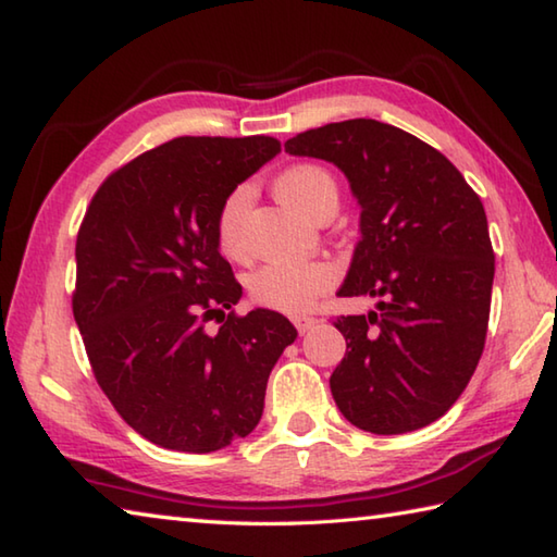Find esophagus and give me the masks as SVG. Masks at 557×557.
Listing matches in <instances>:
<instances>
[{
  "mask_svg": "<svg viewBox=\"0 0 557 557\" xmlns=\"http://www.w3.org/2000/svg\"><path fill=\"white\" fill-rule=\"evenodd\" d=\"M293 324H296V330L300 334H306V332H310L314 327V324H318V320L306 318V314H302V318H293Z\"/></svg>",
  "mask_w": 557,
  "mask_h": 557,
  "instance_id": "esophagus-1",
  "label": "esophagus"
}]
</instances>
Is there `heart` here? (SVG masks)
I'll list each match as a JSON object with an SVG mask.
<instances>
[{"instance_id": "1", "label": "heart", "mask_w": 557, "mask_h": 557, "mask_svg": "<svg viewBox=\"0 0 557 557\" xmlns=\"http://www.w3.org/2000/svg\"><path fill=\"white\" fill-rule=\"evenodd\" d=\"M276 194L283 203L310 215L327 198H337V186L330 172L318 164H293L278 174ZM251 203V188L247 184L235 186L215 215V237L225 255H237L243 245V225ZM334 281V269L318 259H271L249 274V293L261 306L302 312L312 306L320 293Z\"/></svg>"}]
</instances>
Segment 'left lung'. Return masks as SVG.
I'll use <instances>...</instances> for the list:
<instances>
[{"mask_svg": "<svg viewBox=\"0 0 557 557\" xmlns=\"http://www.w3.org/2000/svg\"><path fill=\"white\" fill-rule=\"evenodd\" d=\"M283 148L339 166L361 206L337 296L377 298V310L334 322L346 339L330 377L339 412L383 436L436 422L485 349L495 251L480 196L432 145L373 119L327 123Z\"/></svg>", "mask_w": 557, "mask_h": 557, "instance_id": "obj_1", "label": "left lung"}]
</instances>
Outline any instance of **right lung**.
<instances>
[{
  "instance_id": "obj_1",
  "label": "right lung",
  "mask_w": 557,
  "mask_h": 557,
  "mask_svg": "<svg viewBox=\"0 0 557 557\" xmlns=\"http://www.w3.org/2000/svg\"><path fill=\"white\" fill-rule=\"evenodd\" d=\"M278 152L269 135L174 138L113 172L82 220L72 312L84 349L115 412L157 446L211 454L251 434L298 337L281 312H233L243 286L215 237L223 198Z\"/></svg>"
}]
</instances>
